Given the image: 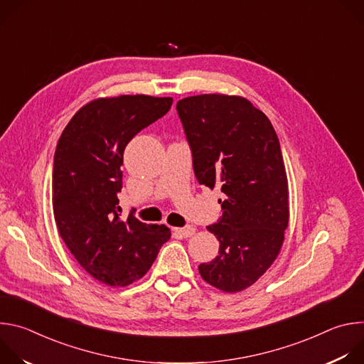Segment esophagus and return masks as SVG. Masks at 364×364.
I'll use <instances>...</instances> for the list:
<instances>
[{"instance_id":"obj_1","label":"esophagus","mask_w":364,"mask_h":364,"mask_svg":"<svg viewBox=\"0 0 364 364\" xmlns=\"http://www.w3.org/2000/svg\"><path fill=\"white\" fill-rule=\"evenodd\" d=\"M174 232L178 233L183 237H191L196 233V228L187 226V228H174Z\"/></svg>"}]
</instances>
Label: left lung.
Instances as JSON below:
<instances>
[{"label":"left lung","mask_w":364,"mask_h":364,"mask_svg":"<svg viewBox=\"0 0 364 364\" xmlns=\"http://www.w3.org/2000/svg\"><path fill=\"white\" fill-rule=\"evenodd\" d=\"M200 184L220 190L223 216L207 226L219 255L198 272L223 292H240L278 257L289 222V191L277 132L242 96L204 93L177 102Z\"/></svg>","instance_id":"left-lung-1"}]
</instances>
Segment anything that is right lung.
<instances>
[{"label":"right lung","instance_id":"right-lung-1","mask_svg":"<svg viewBox=\"0 0 364 364\" xmlns=\"http://www.w3.org/2000/svg\"><path fill=\"white\" fill-rule=\"evenodd\" d=\"M171 105L173 97L148 95L97 97L73 115L58 142L51 183L58 230L79 265L108 287L141 279L171 236L166 225L132 215L122 222L118 200L127 144Z\"/></svg>","mask_w":364,"mask_h":364}]
</instances>
